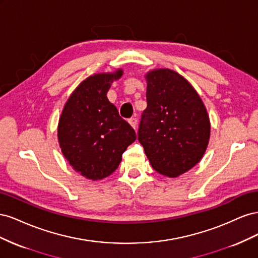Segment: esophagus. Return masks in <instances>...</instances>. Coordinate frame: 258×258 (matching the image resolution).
Listing matches in <instances>:
<instances>
[{
	"label": "esophagus",
	"instance_id": "1",
	"mask_svg": "<svg viewBox=\"0 0 258 258\" xmlns=\"http://www.w3.org/2000/svg\"><path fill=\"white\" fill-rule=\"evenodd\" d=\"M128 122L131 124L132 127H134L135 129L137 128V124H138V119L136 118V117H131V118L128 119Z\"/></svg>",
	"mask_w": 258,
	"mask_h": 258
}]
</instances>
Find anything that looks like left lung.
<instances>
[{
  "label": "left lung",
  "mask_w": 258,
  "mask_h": 258,
  "mask_svg": "<svg viewBox=\"0 0 258 258\" xmlns=\"http://www.w3.org/2000/svg\"><path fill=\"white\" fill-rule=\"evenodd\" d=\"M147 107L141 115L138 140L152 167L169 177L196 166L210 139L206 107L182 75L169 69L146 75Z\"/></svg>",
  "instance_id": "obj_1"
}]
</instances>
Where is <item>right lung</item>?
<instances>
[{
	"mask_svg": "<svg viewBox=\"0 0 258 258\" xmlns=\"http://www.w3.org/2000/svg\"><path fill=\"white\" fill-rule=\"evenodd\" d=\"M121 70L96 74L82 82L62 111L58 126L61 151L77 172L90 179L112 174L136 131L119 116L106 93Z\"/></svg>",
	"mask_w": 258,
	"mask_h": 258,
	"instance_id": "right-lung-1",
	"label": "right lung"
}]
</instances>
